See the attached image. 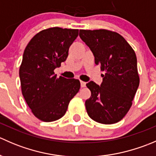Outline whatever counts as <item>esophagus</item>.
<instances>
[{"mask_svg":"<svg viewBox=\"0 0 156 156\" xmlns=\"http://www.w3.org/2000/svg\"><path fill=\"white\" fill-rule=\"evenodd\" d=\"M86 86V82L85 81H81V87H84Z\"/></svg>","mask_w":156,"mask_h":156,"instance_id":"esophagus-1","label":"esophagus"}]
</instances>
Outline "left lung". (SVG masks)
I'll return each instance as SVG.
<instances>
[{
    "label": "left lung",
    "mask_w": 156,
    "mask_h": 156,
    "mask_svg": "<svg viewBox=\"0 0 156 156\" xmlns=\"http://www.w3.org/2000/svg\"><path fill=\"white\" fill-rule=\"evenodd\" d=\"M79 36L92 51L96 65L105 72L100 86L92 81L86 84L91 92L85 102L88 115L99 123H117L129 111L139 87L134 50L115 31L80 30Z\"/></svg>",
    "instance_id": "8db88e82"
}]
</instances>
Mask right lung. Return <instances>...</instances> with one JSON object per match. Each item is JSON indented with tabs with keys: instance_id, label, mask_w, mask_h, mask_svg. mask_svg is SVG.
<instances>
[{
	"instance_id": "1",
	"label": "right lung",
	"mask_w": 156,
	"mask_h": 156,
	"mask_svg": "<svg viewBox=\"0 0 156 156\" xmlns=\"http://www.w3.org/2000/svg\"><path fill=\"white\" fill-rule=\"evenodd\" d=\"M78 35V29L50 28L36 34L25 49L20 68L22 93L34 115L43 122L61 119L81 87L79 80L54 73Z\"/></svg>"
}]
</instances>
